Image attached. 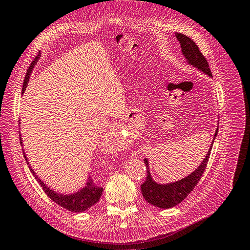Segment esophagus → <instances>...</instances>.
<instances>
[{
	"mask_svg": "<svg viewBox=\"0 0 250 250\" xmlns=\"http://www.w3.org/2000/svg\"><path fill=\"white\" fill-rule=\"evenodd\" d=\"M112 134H117V130L116 129H115L114 131H113V133Z\"/></svg>",
	"mask_w": 250,
	"mask_h": 250,
	"instance_id": "esophagus-1",
	"label": "esophagus"
}]
</instances>
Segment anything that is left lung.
<instances>
[{
	"label": "left lung",
	"instance_id": "obj_1",
	"mask_svg": "<svg viewBox=\"0 0 250 250\" xmlns=\"http://www.w3.org/2000/svg\"><path fill=\"white\" fill-rule=\"evenodd\" d=\"M176 39L178 40L181 44V49L182 54L186 59V62L189 64L190 66L195 67L197 70L207 75L210 78H212V74L210 72L209 64L206 60V58L203 56V54L198 49V46L191 40L189 37L185 36L183 34H175ZM217 132L219 129L216 127L213 140L211 143L209 150L207 152L206 156L203 159L201 165L191 173L187 176H185L181 180L171 182V183H166L161 184L154 181V178L152 177L150 167H149V161L145 158V164L146 167V182L140 186L142 188V193L145 197V200L149 204L153 205V206L162 208V209H169L176 206L177 204L183 202L185 198L190 192L194 189L195 185L201 180V177L204 173L205 169L207 167V163L210 156L211 149H212V146L214 143V139L217 135Z\"/></svg>",
	"mask_w": 250,
	"mask_h": 250
}]
</instances>
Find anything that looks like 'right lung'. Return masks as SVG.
I'll return each mask as SVG.
<instances>
[{"mask_svg":"<svg viewBox=\"0 0 250 250\" xmlns=\"http://www.w3.org/2000/svg\"><path fill=\"white\" fill-rule=\"evenodd\" d=\"M40 57H41V53H39V55L36 57V59L33 61V63H31V65L29 66V68L27 70V74H26V76H25L24 84H23V88H22V94H24L25 89H26V87H27V83L29 81L31 72H33V69L37 64L38 60L40 59ZM20 136H21V134H20ZM20 140H21V145L23 146V144H22L23 142H22L21 137H20ZM22 150H23L25 161H26V163H27V166H28L30 172L33 173V175L35 176L38 183L41 185V187L44 190V192L46 193V195H48L49 198H52V201H54L56 204H58L59 206L65 208L69 211H72V212H83V211H85L88 208H91L99 201V198L101 197L104 189H102L101 187H98L97 185L93 182L92 178L89 177V175L86 178V183L84 186L81 187L78 191L73 192V193H68V194L60 193V192H57L54 189L48 187L47 185L44 183L39 176L37 175L34 169L30 167L28 158L24 152V148H22Z\"/></svg>","mask_w":250,"mask_h":250,"instance_id":"obj_1","label":"right lung"}]
</instances>
